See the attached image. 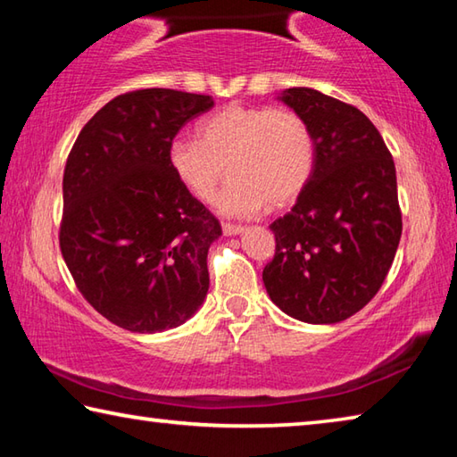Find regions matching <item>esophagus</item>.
<instances>
[{
    "label": "esophagus",
    "mask_w": 457,
    "mask_h": 457,
    "mask_svg": "<svg viewBox=\"0 0 457 457\" xmlns=\"http://www.w3.org/2000/svg\"><path fill=\"white\" fill-rule=\"evenodd\" d=\"M223 234H226V236H239V234H244V228L234 226V223H223Z\"/></svg>",
    "instance_id": "34e87169"
}]
</instances>
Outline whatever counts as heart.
<instances>
[{"label":"heart","instance_id":"obj_1","mask_svg":"<svg viewBox=\"0 0 457 457\" xmlns=\"http://www.w3.org/2000/svg\"><path fill=\"white\" fill-rule=\"evenodd\" d=\"M167 161L199 201L213 197L228 171L231 179L215 205L229 218H252L270 205H290L306 189L316 143L308 122L290 108L229 104L201 119L195 138H175Z\"/></svg>","mask_w":457,"mask_h":457}]
</instances>
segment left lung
Returning <instances> with one entry per match:
<instances>
[{
	"mask_svg": "<svg viewBox=\"0 0 457 457\" xmlns=\"http://www.w3.org/2000/svg\"><path fill=\"white\" fill-rule=\"evenodd\" d=\"M278 100L311 127L316 165L292 210L270 226L276 253L262 280L292 319L335 324L369 304L395 258V163L359 108L304 87L286 88Z\"/></svg>",
	"mask_w": 457,
	"mask_h": 457,
	"instance_id": "8db88e82",
	"label": "left lung"
}]
</instances>
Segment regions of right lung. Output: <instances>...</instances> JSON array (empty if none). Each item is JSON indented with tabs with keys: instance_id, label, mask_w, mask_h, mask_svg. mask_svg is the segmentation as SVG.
<instances>
[{
	"instance_id": "1",
	"label": "right lung",
	"mask_w": 457,
	"mask_h": 457,
	"mask_svg": "<svg viewBox=\"0 0 457 457\" xmlns=\"http://www.w3.org/2000/svg\"><path fill=\"white\" fill-rule=\"evenodd\" d=\"M212 106V96L171 88L127 92L68 154L62 256L90 306L125 330L177 328L207 296V252L221 226L175 179L167 153Z\"/></svg>"
}]
</instances>
